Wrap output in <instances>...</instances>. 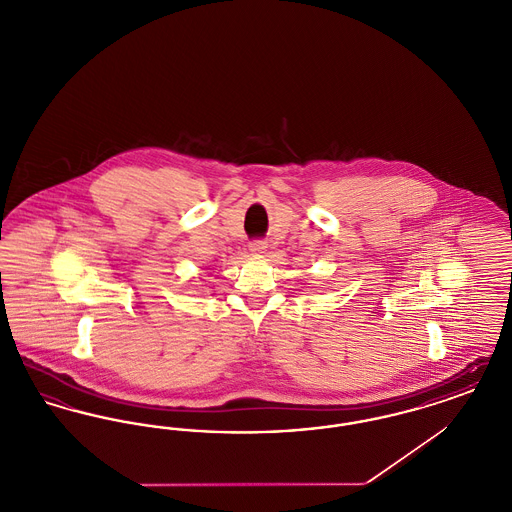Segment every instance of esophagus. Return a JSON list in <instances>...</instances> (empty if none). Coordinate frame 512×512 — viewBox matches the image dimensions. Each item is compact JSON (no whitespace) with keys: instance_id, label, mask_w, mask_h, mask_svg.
Returning a JSON list of instances; mask_svg holds the SVG:
<instances>
[{"instance_id":"obj_1","label":"esophagus","mask_w":512,"mask_h":512,"mask_svg":"<svg viewBox=\"0 0 512 512\" xmlns=\"http://www.w3.org/2000/svg\"><path fill=\"white\" fill-rule=\"evenodd\" d=\"M265 249H267V242H265V240H253V242L249 244V251H251L253 255H263Z\"/></svg>"}]
</instances>
